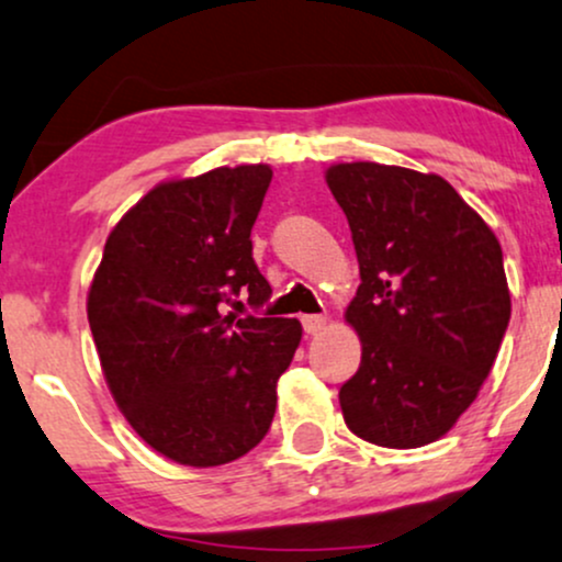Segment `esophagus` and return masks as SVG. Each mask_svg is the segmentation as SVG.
I'll return each instance as SVG.
<instances>
[{
  "instance_id": "esophagus-1",
  "label": "esophagus",
  "mask_w": 562,
  "mask_h": 562,
  "mask_svg": "<svg viewBox=\"0 0 562 562\" xmlns=\"http://www.w3.org/2000/svg\"><path fill=\"white\" fill-rule=\"evenodd\" d=\"M301 325H303V330H306L308 335H317V333L325 330L327 317H325V314H306V317L301 319Z\"/></svg>"
}]
</instances>
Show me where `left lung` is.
Instances as JSON below:
<instances>
[{
  "instance_id": "8db88e82",
  "label": "left lung",
  "mask_w": 562,
  "mask_h": 562,
  "mask_svg": "<svg viewBox=\"0 0 562 562\" xmlns=\"http://www.w3.org/2000/svg\"><path fill=\"white\" fill-rule=\"evenodd\" d=\"M325 182L362 277L346 308L362 364L338 393L344 420L378 447H425L475 402L505 338L499 240L438 173L357 160Z\"/></svg>"
}]
</instances>
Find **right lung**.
<instances>
[{"label": "right lung", "mask_w": 562, "mask_h": 562, "mask_svg": "<svg viewBox=\"0 0 562 562\" xmlns=\"http://www.w3.org/2000/svg\"><path fill=\"white\" fill-rule=\"evenodd\" d=\"M272 169L218 166L160 182L108 235L87 317L115 404L158 454L216 468L267 436L277 380L301 322L222 314L272 288L254 261V229Z\"/></svg>", "instance_id": "right-lung-1"}]
</instances>
